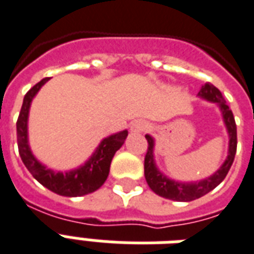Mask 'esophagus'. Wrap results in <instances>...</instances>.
<instances>
[{
    "mask_svg": "<svg viewBox=\"0 0 254 254\" xmlns=\"http://www.w3.org/2000/svg\"><path fill=\"white\" fill-rule=\"evenodd\" d=\"M146 128H147V123L143 122V120H136V122H134V123L131 125V132H135V134L143 132Z\"/></svg>",
    "mask_w": 254,
    "mask_h": 254,
    "instance_id": "obj_1",
    "label": "esophagus"
}]
</instances>
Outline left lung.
<instances>
[{"mask_svg": "<svg viewBox=\"0 0 254 254\" xmlns=\"http://www.w3.org/2000/svg\"><path fill=\"white\" fill-rule=\"evenodd\" d=\"M198 96L202 99H206L209 102L217 103L220 106L225 126H226L229 134L228 158L225 159L220 169L215 171L214 174L210 175L209 178L202 179L198 182H177V181L167 178L166 175L162 174L161 171L156 169L155 161H154V139L150 135H146L148 147L146 156H144V177H146L147 185L155 194L163 198H167V199H173V201H194L197 198L203 197L205 194L217 188L224 181L226 174L230 170V167L233 165L234 155L237 151V126L234 122L233 112L225 102L220 89L215 88L213 84L207 83L198 92Z\"/></svg>", "mask_w": 254, "mask_h": 254, "instance_id": "1", "label": "left lung"}]
</instances>
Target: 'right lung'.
Wrapping results in <instances>:
<instances>
[{
  "instance_id": "1",
  "label": "right lung",
  "mask_w": 254,
  "mask_h": 254,
  "mask_svg": "<svg viewBox=\"0 0 254 254\" xmlns=\"http://www.w3.org/2000/svg\"><path fill=\"white\" fill-rule=\"evenodd\" d=\"M48 80L49 77H45L40 83L33 85L24 98L20 115L17 119L18 152L26 169L33 175V178L37 179L43 186L59 195L81 197V195L98 190L106 182L108 173H110L112 158L115 155V152L123 146L128 135V131L125 129L122 132L103 139L99 147L96 148V151L93 152L92 156L83 166H80L79 169L66 171V173H60V171L57 173L51 169H47L34 158L28 144V115H29L30 103L36 96V93L39 92V89Z\"/></svg>"
}]
</instances>
